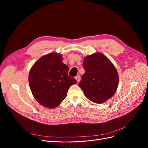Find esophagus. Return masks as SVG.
<instances>
[{
  "label": "esophagus",
  "instance_id": "34e87169",
  "mask_svg": "<svg viewBox=\"0 0 148 148\" xmlns=\"http://www.w3.org/2000/svg\"><path fill=\"white\" fill-rule=\"evenodd\" d=\"M75 79H76V80H77V82H78V83H79V81H80V79H81V78H80L79 75H78V76H77V77H75Z\"/></svg>",
  "mask_w": 148,
  "mask_h": 148
}]
</instances>
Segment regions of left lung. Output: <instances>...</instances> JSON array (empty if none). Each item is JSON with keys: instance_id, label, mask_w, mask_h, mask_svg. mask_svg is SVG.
Returning a JSON list of instances; mask_svg holds the SVG:
<instances>
[{"instance_id": "1", "label": "left lung", "mask_w": 148, "mask_h": 148, "mask_svg": "<svg viewBox=\"0 0 148 148\" xmlns=\"http://www.w3.org/2000/svg\"><path fill=\"white\" fill-rule=\"evenodd\" d=\"M85 73L78 84L92 102L101 104L112 97L119 85V74L112 62L103 53L96 52L84 58Z\"/></svg>"}]
</instances>
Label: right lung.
<instances>
[{
  "instance_id": "right-lung-1",
  "label": "right lung",
  "mask_w": 148,
  "mask_h": 148,
  "mask_svg": "<svg viewBox=\"0 0 148 148\" xmlns=\"http://www.w3.org/2000/svg\"><path fill=\"white\" fill-rule=\"evenodd\" d=\"M69 68L62 56L51 52L35 62L29 73V84L35 99L47 108H56L63 101L71 85L77 83L68 75Z\"/></svg>"
}]
</instances>
